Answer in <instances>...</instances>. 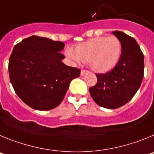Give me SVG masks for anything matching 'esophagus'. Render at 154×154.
<instances>
[{"mask_svg": "<svg viewBox=\"0 0 154 154\" xmlns=\"http://www.w3.org/2000/svg\"><path fill=\"white\" fill-rule=\"evenodd\" d=\"M88 70H81V71H80V75L81 76H84L86 74H87L88 73Z\"/></svg>", "mask_w": 154, "mask_h": 154, "instance_id": "34e87169", "label": "esophagus"}]
</instances>
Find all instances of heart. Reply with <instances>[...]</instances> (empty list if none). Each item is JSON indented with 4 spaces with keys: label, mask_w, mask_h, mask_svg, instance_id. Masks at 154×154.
<instances>
[{
    "label": "heart",
    "mask_w": 154,
    "mask_h": 154,
    "mask_svg": "<svg viewBox=\"0 0 154 154\" xmlns=\"http://www.w3.org/2000/svg\"><path fill=\"white\" fill-rule=\"evenodd\" d=\"M122 45L115 36L98 37L81 43L75 50L67 47L65 55L75 63L88 62L91 68L100 73L112 70L121 57Z\"/></svg>",
    "instance_id": "obj_1"
}]
</instances>
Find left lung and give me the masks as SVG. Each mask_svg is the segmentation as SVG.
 Returning <instances> with one entry per match:
<instances>
[{
  "label": "left lung",
  "instance_id": "left-lung-1",
  "mask_svg": "<svg viewBox=\"0 0 154 154\" xmlns=\"http://www.w3.org/2000/svg\"><path fill=\"white\" fill-rule=\"evenodd\" d=\"M122 54L117 64L106 74H96L97 82L89 92L95 103L107 109H117L133 98L143 78L144 59L137 42L125 33L115 30Z\"/></svg>",
  "mask_w": 154,
  "mask_h": 154
}]
</instances>
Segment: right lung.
Instances as JSON below:
<instances>
[{"mask_svg":"<svg viewBox=\"0 0 154 154\" xmlns=\"http://www.w3.org/2000/svg\"><path fill=\"white\" fill-rule=\"evenodd\" d=\"M65 44L31 36L16 44L9 58L8 71L14 91L34 110L57 107L64 97L70 83L80 70L62 62L60 53Z\"/></svg>","mask_w":154,"mask_h":154,"instance_id":"obj_1","label":"right lung"}]
</instances>
